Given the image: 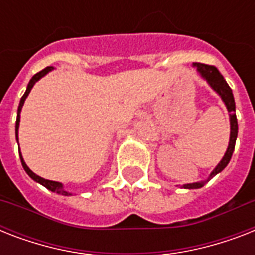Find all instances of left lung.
<instances>
[{
    "instance_id": "1",
    "label": "left lung",
    "mask_w": 255,
    "mask_h": 255,
    "mask_svg": "<svg viewBox=\"0 0 255 255\" xmlns=\"http://www.w3.org/2000/svg\"><path fill=\"white\" fill-rule=\"evenodd\" d=\"M193 67H196L197 73L200 74V77L206 81V83L210 86V88L213 90L218 96L221 98L224 104L226 106V110L229 112V120H230V137H229V145L226 149L225 155L221 159V161L216 165L212 173L209 174V177L204 180V181H197L192 182V184H184L182 188L184 189H198L205 185V182H208L212 177H214L216 174L220 173L221 170L225 169V167L229 164L232 155L234 152V147H236V140H237L238 135V123H237V116H236V102H234L233 92L229 85L226 83L220 71H218L214 66L209 65H202V63H193Z\"/></svg>"
}]
</instances>
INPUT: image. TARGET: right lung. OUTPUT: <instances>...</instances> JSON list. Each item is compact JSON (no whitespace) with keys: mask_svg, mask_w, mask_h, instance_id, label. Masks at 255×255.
Here are the masks:
<instances>
[{"mask_svg":"<svg viewBox=\"0 0 255 255\" xmlns=\"http://www.w3.org/2000/svg\"><path fill=\"white\" fill-rule=\"evenodd\" d=\"M54 67H46V69H43L42 71H39L38 74H35L31 79H30L29 85H27V88H26L25 94H23V96L21 98V102H19V106H18V111H17V122H15V139H17L18 141V128H19V122H21V110L22 107H23V103H25L26 98H27V95L30 94V91H31V88H33V86L37 83L41 78H43L45 75H47V74L50 73V71H53ZM19 157H21V163H22V167H23V169H25V172L27 174H29L30 177L33 178L34 181L39 182L41 185H43L45 188H47L49 190H51V192H55V193L58 194H63V196H73V193H70V192H67V190L63 188V184L62 182H58V181H51V180H46V178L41 177V176H38V174H35L33 172V170L30 169L27 165H26L25 160H23V157H22V153H19Z\"/></svg>","mask_w":255,"mask_h":255,"instance_id":"1","label":"right lung"}]
</instances>
